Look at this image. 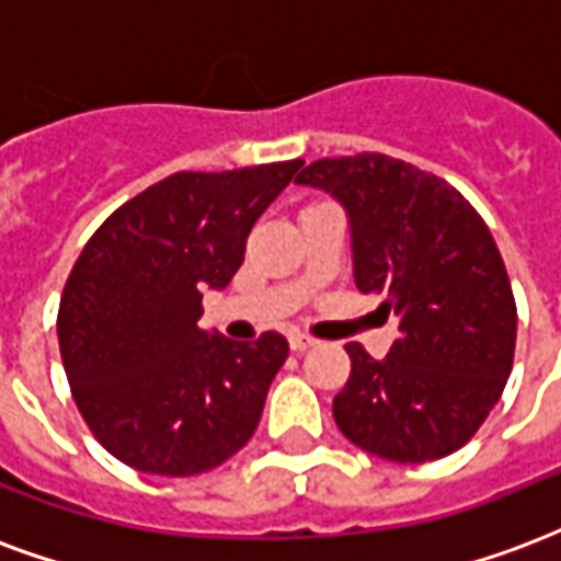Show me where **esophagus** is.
Here are the masks:
<instances>
[{"instance_id":"obj_1","label":"esophagus","mask_w":561,"mask_h":561,"mask_svg":"<svg viewBox=\"0 0 561 561\" xmlns=\"http://www.w3.org/2000/svg\"><path fill=\"white\" fill-rule=\"evenodd\" d=\"M316 342H318L316 336H309V333H300V330L288 333V345H291V352H306V348H312Z\"/></svg>"}]
</instances>
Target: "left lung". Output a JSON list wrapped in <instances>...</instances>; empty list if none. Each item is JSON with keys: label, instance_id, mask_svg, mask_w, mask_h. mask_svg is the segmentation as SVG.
I'll use <instances>...</instances> for the list:
<instances>
[{"label": "left lung", "instance_id": "1", "mask_svg": "<svg viewBox=\"0 0 561 561\" xmlns=\"http://www.w3.org/2000/svg\"><path fill=\"white\" fill-rule=\"evenodd\" d=\"M297 183L340 197L354 282L385 294L400 340L385 360L348 342L352 376L333 400L342 435L376 457L454 454L502 397L517 348V304L493 233L457 188L385 152L306 164Z\"/></svg>", "mask_w": 561, "mask_h": 561}]
</instances>
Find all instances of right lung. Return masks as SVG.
Here are the masks:
<instances>
[{"label": "right lung", "mask_w": 561, "mask_h": 561, "mask_svg": "<svg viewBox=\"0 0 561 561\" xmlns=\"http://www.w3.org/2000/svg\"><path fill=\"white\" fill-rule=\"evenodd\" d=\"M300 164L171 173L87 240L56 333L80 417L119 462L188 478L252 438L288 342L276 330L255 342L207 336L201 291L233 279L252 225Z\"/></svg>", "instance_id": "add662e5"}]
</instances>
